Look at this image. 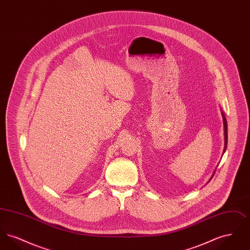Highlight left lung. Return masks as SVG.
<instances>
[{
	"instance_id": "8db88e82",
	"label": "left lung",
	"mask_w": 250,
	"mask_h": 250,
	"mask_svg": "<svg viewBox=\"0 0 250 250\" xmlns=\"http://www.w3.org/2000/svg\"><path fill=\"white\" fill-rule=\"evenodd\" d=\"M221 113H222V118H223V125H224V138H225V145H224V153H225V151H226L227 144H228V127H227V125H227L226 117H225L224 113H223V112H221ZM214 174H213V176H214ZM213 176L211 177V179H210L209 181H211V180H212V178H213Z\"/></svg>"
}]
</instances>
